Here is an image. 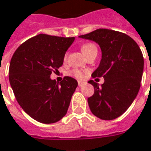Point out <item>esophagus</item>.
Listing matches in <instances>:
<instances>
[{"label":"esophagus","instance_id":"34e87169","mask_svg":"<svg viewBox=\"0 0 151 151\" xmlns=\"http://www.w3.org/2000/svg\"><path fill=\"white\" fill-rule=\"evenodd\" d=\"M78 86H83L84 84H85V83H83V82H81V81H78Z\"/></svg>","mask_w":151,"mask_h":151}]
</instances>
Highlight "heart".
I'll return each mask as SVG.
<instances>
[{
    "label": "heart",
    "instance_id": "b5f03b06",
    "mask_svg": "<svg viewBox=\"0 0 151 151\" xmlns=\"http://www.w3.org/2000/svg\"><path fill=\"white\" fill-rule=\"evenodd\" d=\"M94 50H96V46L92 43H85L81 46V50H82V52L85 56H86L88 54ZM66 58H67V54L65 55V60H66ZM70 75L73 76L77 78H83L84 77V73L81 70H78V69H73L72 71L70 72Z\"/></svg>",
    "mask_w": 151,
    "mask_h": 151
}]
</instances>
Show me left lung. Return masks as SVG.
<instances>
[{"instance_id": "1", "label": "left lung", "mask_w": 151, "mask_h": 151, "mask_svg": "<svg viewBox=\"0 0 151 151\" xmlns=\"http://www.w3.org/2000/svg\"><path fill=\"white\" fill-rule=\"evenodd\" d=\"M81 38L99 44L102 52L101 63L92 78H104L99 86L90 80L94 94L87 99L91 113L103 120L122 115L133 102L141 86L144 59L137 43L129 36L118 31L99 28Z\"/></svg>"}]
</instances>
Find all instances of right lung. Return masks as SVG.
I'll return each mask as SVG.
<instances>
[{
  "mask_svg": "<svg viewBox=\"0 0 151 151\" xmlns=\"http://www.w3.org/2000/svg\"><path fill=\"white\" fill-rule=\"evenodd\" d=\"M73 41L74 37L38 34L21 44L11 58L9 79L14 96L37 122L56 123L67 114L78 82L65 77L56 83L50 74L62 66Z\"/></svg>",
  "mask_w": 151,
  "mask_h": 151,
  "instance_id": "right-lung-1",
  "label": "right lung"
}]
</instances>
